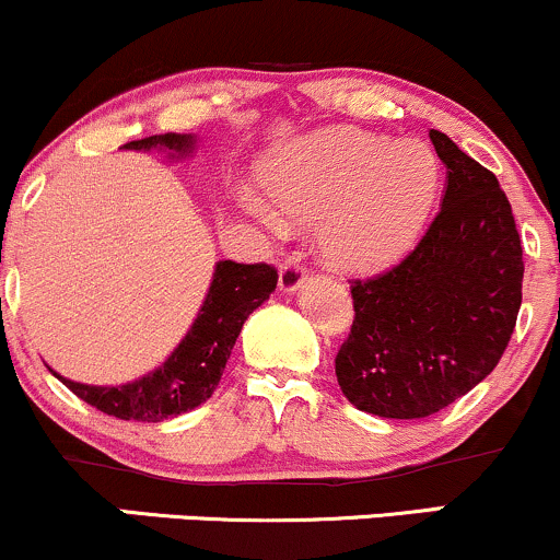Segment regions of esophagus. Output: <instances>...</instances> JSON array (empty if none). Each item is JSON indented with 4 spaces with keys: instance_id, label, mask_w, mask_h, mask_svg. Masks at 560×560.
Returning a JSON list of instances; mask_svg holds the SVG:
<instances>
[{
    "instance_id": "obj_1",
    "label": "esophagus",
    "mask_w": 560,
    "mask_h": 560,
    "mask_svg": "<svg viewBox=\"0 0 560 560\" xmlns=\"http://www.w3.org/2000/svg\"><path fill=\"white\" fill-rule=\"evenodd\" d=\"M305 271L307 268L302 266L300 258H287L279 268V287L284 292H298L302 281H305Z\"/></svg>"
}]
</instances>
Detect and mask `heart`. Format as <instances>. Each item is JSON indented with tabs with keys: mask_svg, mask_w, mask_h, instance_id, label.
I'll use <instances>...</instances> for the list:
<instances>
[{
	"mask_svg": "<svg viewBox=\"0 0 560 560\" xmlns=\"http://www.w3.org/2000/svg\"><path fill=\"white\" fill-rule=\"evenodd\" d=\"M262 184L281 213L320 223V247L334 266L369 271L410 247L432 210L440 163L421 141H392L365 131H320L279 152ZM242 205L268 229L284 221L266 199Z\"/></svg>",
	"mask_w": 560,
	"mask_h": 560,
	"instance_id": "heart-1",
	"label": "heart"
}]
</instances>
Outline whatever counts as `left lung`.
<instances>
[{
    "instance_id": "1",
    "label": "left lung",
    "mask_w": 560,
    "mask_h": 560,
    "mask_svg": "<svg viewBox=\"0 0 560 560\" xmlns=\"http://www.w3.org/2000/svg\"><path fill=\"white\" fill-rule=\"evenodd\" d=\"M447 189L427 234L387 271L352 279L350 334L334 358L345 397L382 419H427L503 358L522 307V236L498 178L429 131Z\"/></svg>"
}]
</instances>
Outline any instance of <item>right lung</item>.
<instances>
[{
	"label": "right lung",
	"mask_w": 560,
	"mask_h": 560,
	"mask_svg": "<svg viewBox=\"0 0 560 560\" xmlns=\"http://www.w3.org/2000/svg\"><path fill=\"white\" fill-rule=\"evenodd\" d=\"M124 147L126 150L165 147L173 152H189L191 137L155 133V137L128 141ZM276 279L279 273L271 262L221 260L195 326L158 371L124 387H89L62 376L57 378L83 402L115 419L158 423L168 416H182L213 395L244 320L268 300L276 289Z\"/></svg>",
	"instance_id": "obj_1"
}]
</instances>
